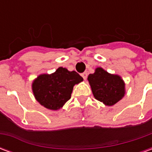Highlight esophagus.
<instances>
[{
    "label": "esophagus",
    "instance_id": "34e87169",
    "mask_svg": "<svg viewBox=\"0 0 152 152\" xmlns=\"http://www.w3.org/2000/svg\"><path fill=\"white\" fill-rule=\"evenodd\" d=\"M81 76L83 77V79L86 80L87 79V76H88V74H87V72H83L82 74H81Z\"/></svg>",
    "mask_w": 152,
    "mask_h": 152
}]
</instances>
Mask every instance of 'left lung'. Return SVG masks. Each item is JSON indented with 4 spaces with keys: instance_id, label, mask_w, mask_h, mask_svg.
Masks as SVG:
<instances>
[{
    "instance_id": "1",
    "label": "left lung",
    "mask_w": 152,
    "mask_h": 152,
    "mask_svg": "<svg viewBox=\"0 0 152 152\" xmlns=\"http://www.w3.org/2000/svg\"><path fill=\"white\" fill-rule=\"evenodd\" d=\"M88 80L94 98L105 105H114L124 97V84L117 75L98 67L94 74H89Z\"/></svg>"
}]
</instances>
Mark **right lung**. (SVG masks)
I'll return each mask as SVG.
<instances>
[{
  "instance_id": "obj_1",
  "label": "right lung",
  "mask_w": 152,
  "mask_h": 152,
  "mask_svg": "<svg viewBox=\"0 0 152 152\" xmlns=\"http://www.w3.org/2000/svg\"><path fill=\"white\" fill-rule=\"evenodd\" d=\"M78 73L58 67L51 75L43 74L35 80L32 90L40 104L50 110H58L71 99L73 86L82 81Z\"/></svg>"
}]
</instances>
